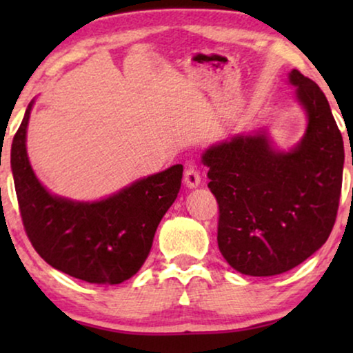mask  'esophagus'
<instances>
[{"label":"esophagus","instance_id":"obj_1","mask_svg":"<svg viewBox=\"0 0 353 353\" xmlns=\"http://www.w3.org/2000/svg\"><path fill=\"white\" fill-rule=\"evenodd\" d=\"M183 181H185V185L190 188V190H192V188H197L201 185L199 172H197L192 165H190L185 170V176H183Z\"/></svg>","mask_w":353,"mask_h":353}]
</instances>
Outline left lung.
<instances>
[{"label":"left lung","mask_w":353,"mask_h":353,"mask_svg":"<svg viewBox=\"0 0 353 353\" xmlns=\"http://www.w3.org/2000/svg\"><path fill=\"white\" fill-rule=\"evenodd\" d=\"M307 119L302 138L278 148L268 128L239 133L202 152L220 207L219 249L236 272L274 276L315 254L334 226L344 141L315 81L288 74Z\"/></svg>","instance_id":"8db88e82"}]
</instances>
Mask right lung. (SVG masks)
Returning <instances> with one entry per match:
<instances>
[{"label":"right lung","instance_id":"1","mask_svg":"<svg viewBox=\"0 0 353 353\" xmlns=\"http://www.w3.org/2000/svg\"><path fill=\"white\" fill-rule=\"evenodd\" d=\"M30 101L11 146V170L23 226L41 259L59 272L93 284H119L139 272L162 216L175 202L183 165L139 178L98 201L52 194L27 154Z\"/></svg>","mask_w":353,"mask_h":353}]
</instances>
